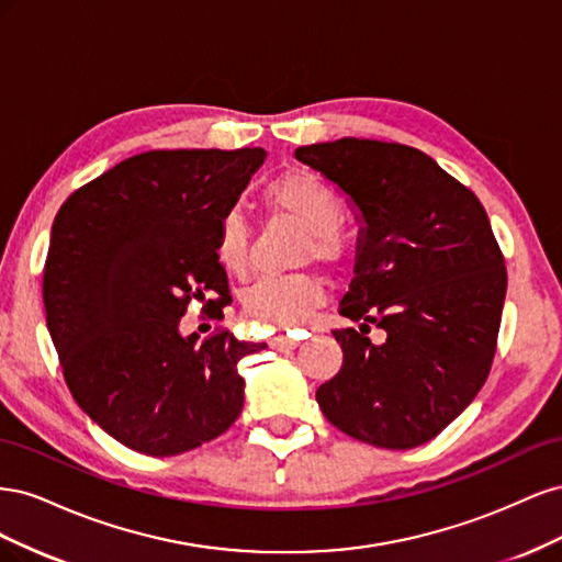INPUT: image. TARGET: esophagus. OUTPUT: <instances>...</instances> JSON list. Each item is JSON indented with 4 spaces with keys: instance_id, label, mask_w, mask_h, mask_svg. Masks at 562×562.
Instances as JSON below:
<instances>
[{
    "instance_id": "obj_1",
    "label": "esophagus",
    "mask_w": 562,
    "mask_h": 562,
    "mask_svg": "<svg viewBox=\"0 0 562 562\" xmlns=\"http://www.w3.org/2000/svg\"><path fill=\"white\" fill-rule=\"evenodd\" d=\"M269 347L274 351H288V349H295L297 347V339L293 337H285V335H277L269 339Z\"/></svg>"
}]
</instances>
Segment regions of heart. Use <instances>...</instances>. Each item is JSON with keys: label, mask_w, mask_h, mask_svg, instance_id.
Returning a JSON list of instances; mask_svg holds the SVG:
<instances>
[{"label": "heart", "mask_w": 562, "mask_h": 562, "mask_svg": "<svg viewBox=\"0 0 562 562\" xmlns=\"http://www.w3.org/2000/svg\"><path fill=\"white\" fill-rule=\"evenodd\" d=\"M265 203L277 213L291 215L307 227L304 258L337 265L349 255V234L342 225L345 203L328 182L310 171H288L265 187ZM213 252L217 265L232 277H246L250 269V232L239 213L220 220ZM323 283L310 274L265 277L244 295V312L258 323L288 328L310 316L323 302Z\"/></svg>", "instance_id": "b5f03b06"}]
</instances>
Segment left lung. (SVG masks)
Segmentation results:
<instances>
[{
  "mask_svg": "<svg viewBox=\"0 0 562 562\" xmlns=\"http://www.w3.org/2000/svg\"><path fill=\"white\" fill-rule=\"evenodd\" d=\"M295 157L342 187L363 215L333 330L342 368L316 391L339 431L386 450L436 438L485 384L497 351L506 265L487 213L469 187L424 151L342 138ZM387 339L372 346L369 323Z\"/></svg>",
  "mask_w": 562,
  "mask_h": 562,
  "instance_id": "8db88e82",
  "label": "left lung"
}]
</instances>
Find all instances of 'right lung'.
<instances>
[{"label": "right lung", "mask_w": 562, "mask_h": 562, "mask_svg": "<svg viewBox=\"0 0 562 562\" xmlns=\"http://www.w3.org/2000/svg\"><path fill=\"white\" fill-rule=\"evenodd\" d=\"M262 147L151 149L60 206L42 271L46 326L75 401L119 443L149 457L194 450L244 407L239 361L267 345L178 326L192 300L232 302L213 239L265 164Z\"/></svg>", "instance_id": "add662e5"}]
</instances>
